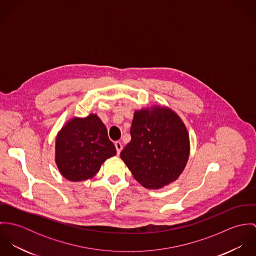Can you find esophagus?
<instances>
[{
  "mask_svg": "<svg viewBox=\"0 0 256 256\" xmlns=\"http://www.w3.org/2000/svg\"><path fill=\"white\" fill-rule=\"evenodd\" d=\"M115 148H116V150H117V156L120 154V152L122 150L123 146H122V143L121 142H116L115 143Z\"/></svg>",
  "mask_w": 256,
  "mask_h": 256,
  "instance_id": "34e87169",
  "label": "esophagus"
}]
</instances>
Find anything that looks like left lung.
Returning <instances> with one entry per match:
<instances>
[{
  "instance_id": "left-lung-1",
  "label": "left lung",
  "mask_w": 256,
  "mask_h": 256,
  "mask_svg": "<svg viewBox=\"0 0 256 256\" xmlns=\"http://www.w3.org/2000/svg\"><path fill=\"white\" fill-rule=\"evenodd\" d=\"M130 134L120 156L137 182L158 189L178 178L189 156V136L176 112L160 106L136 111Z\"/></svg>"
}]
</instances>
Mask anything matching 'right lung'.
I'll list each match as a JSON object with an SVG mask.
<instances>
[{
    "label": "right lung",
    "instance_id": "obj_1",
    "mask_svg": "<svg viewBox=\"0 0 256 256\" xmlns=\"http://www.w3.org/2000/svg\"><path fill=\"white\" fill-rule=\"evenodd\" d=\"M55 162L61 174L71 182L92 178L102 164L116 154L108 130L96 114L74 118L56 139Z\"/></svg>",
    "mask_w": 256,
    "mask_h": 256
}]
</instances>
